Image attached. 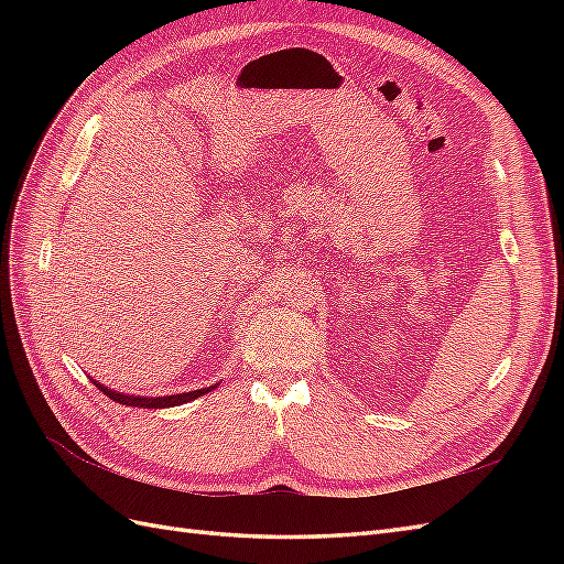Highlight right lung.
Segmentation results:
<instances>
[{
    "instance_id": "add662e5",
    "label": "right lung",
    "mask_w": 564,
    "mask_h": 564,
    "mask_svg": "<svg viewBox=\"0 0 564 564\" xmlns=\"http://www.w3.org/2000/svg\"><path fill=\"white\" fill-rule=\"evenodd\" d=\"M94 381V379H91ZM96 383V381H94ZM218 386V383H216ZM216 386H209V388H199V390H191V392H181V395H164V398H141V395H122V392H117L112 388H106L104 383H96L98 390H104V395H108L112 402H119V404H127V406H143V409H164V406H178V404H185L191 402L199 395H204V392H212Z\"/></svg>"
}]
</instances>
